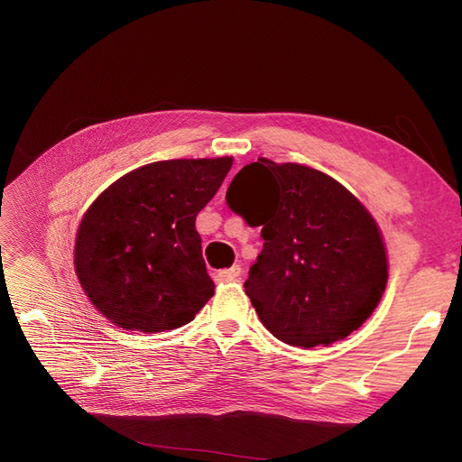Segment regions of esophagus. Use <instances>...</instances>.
Wrapping results in <instances>:
<instances>
[{
    "label": "esophagus",
    "mask_w": 462,
    "mask_h": 462,
    "mask_svg": "<svg viewBox=\"0 0 462 462\" xmlns=\"http://www.w3.org/2000/svg\"><path fill=\"white\" fill-rule=\"evenodd\" d=\"M240 273H242L240 266H232L228 270H220L218 273H216V280H218V282H234V280L240 278Z\"/></svg>",
    "instance_id": "esophagus-1"
}]
</instances>
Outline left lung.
<instances>
[{
	"instance_id": "8db88e82",
	"label": "left lung",
	"mask_w": 462,
	"mask_h": 462,
	"mask_svg": "<svg viewBox=\"0 0 462 462\" xmlns=\"http://www.w3.org/2000/svg\"><path fill=\"white\" fill-rule=\"evenodd\" d=\"M226 202L262 226L263 248L244 288L273 337L293 347L329 346L377 308L385 246L365 206L331 176L258 159L234 176Z\"/></svg>"
}]
</instances>
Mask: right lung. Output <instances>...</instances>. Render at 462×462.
<instances>
[{"label": "right lung", "instance_id": "obj_1", "mask_svg": "<svg viewBox=\"0 0 462 462\" xmlns=\"http://www.w3.org/2000/svg\"><path fill=\"white\" fill-rule=\"evenodd\" d=\"M230 166V156L146 164L113 182L85 212L75 272L115 326L143 333L182 328L212 298L194 220Z\"/></svg>", "mask_w": 462, "mask_h": 462}]
</instances>
